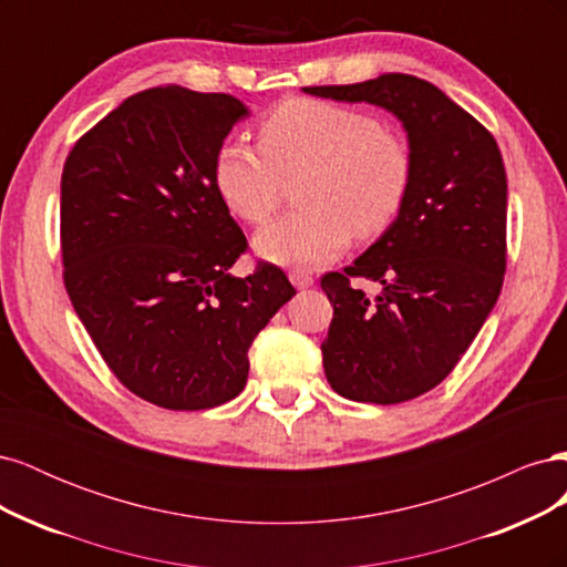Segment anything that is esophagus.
<instances>
[{
    "instance_id": "esophagus-1",
    "label": "esophagus",
    "mask_w": 567,
    "mask_h": 567,
    "mask_svg": "<svg viewBox=\"0 0 567 567\" xmlns=\"http://www.w3.org/2000/svg\"><path fill=\"white\" fill-rule=\"evenodd\" d=\"M290 281H293L298 288H310L315 284V277H312V271H307V269H293L290 271Z\"/></svg>"
}]
</instances>
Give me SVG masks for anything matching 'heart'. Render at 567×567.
Listing matches in <instances>:
<instances>
[{"mask_svg": "<svg viewBox=\"0 0 567 567\" xmlns=\"http://www.w3.org/2000/svg\"><path fill=\"white\" fill-rule=\"evenodd\" d=\"M300 179L305 208L271 221L255 248L271 262L323 265L352 241L383 234L414 182L404 136L369 111L321 99H290L260 127V146L229 140L215 153L213 182L248 225L267 221Z\"/></svg>", "mask_w": 567, "mask_h": 567, "instance_id": "heart-1", "label": "heart"}]
</instances>
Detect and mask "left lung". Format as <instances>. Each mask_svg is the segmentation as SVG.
I'll list each match as a JSON object with an SVG mask.
<instances>
[{
    "mask_svg": "<svg viewBox=\"0 0 567 567\" xmlns=\"http://www.w3.org/2000/svg\"><path fill=\"white\" fill-rule=\"evenodd\" d=\"M302 92L398 115L414 182L398 219L364 255L321 277L333 305L323 371L342 398L398 404L440 385L502 293L506 169L494 136L435 84L385 73ZM352 278L384 286L373 301Z\"/></svg>",
    "mask_w": 567,
    "mask_h": 567,
    "instance_id": "1",
    "label": "left lung"
}]
</instances>
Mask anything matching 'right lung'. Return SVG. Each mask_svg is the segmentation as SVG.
<instances>
[{
	"label": "right lung",
	"mask_w": 567,
	"mask_h": 567,
	"mask_svg": "<svg viewBox=\"0 0 567 567\" xmlns=\"http://www.w3.org/2000/svg\"><path fill=\"white\" fill-rule=\"evenodd\" d=\"M246 115L231 94L144 90L84 132L63 165L68 296L115 379L163 409L234 400L255 336L296 296L271 262L229 274L248 241L213 163Z\"/></svg>",
	"instance_id": "obj_1"
}]
</instances>
